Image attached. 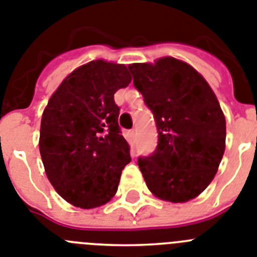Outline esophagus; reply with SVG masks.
Wrapping results in <instances>:
<instances>
[{
	"instance_id": "1",
	"label": "esophagus",
	"mask_w": 257,
	"mask_h": 257,
	"mask_svg": "<svg viewBox=\"0 0 257 257\" xmlns=\"http://www.w3.org/2000/svg\"><path fill=\"white\" fill-rule=\"evenodd\" d=\"M136 135H137V132H136V129H132V131H131V137L133 138V140H136Z\"/></svg>"
}]
</instances>
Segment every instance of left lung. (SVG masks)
<instances>
[{
  "label": "left lung",
  "mask_w": 257,
  "mask_h": 257,
  "mask_svg": "<svg viewBox=\"0 0 257 257\" xmlns=\"http://www.w3.org/2000/svg\"><path fill=\"white\" fill-rule=\"evenodd\" d=\"M128 68L158 128L156 150L138 158L149 190L167 202L194 199L211 184L225 151L226 122L215 93L176 58Z\"/></svg>",
  "instance_id": "obj_1"
}]
</instances>
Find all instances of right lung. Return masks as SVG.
<instances>
[{
    "mask_svg": "<svg viewBox=\"0 0 257 257\" xmlns=\"http://www.w3.org/2000/svg\"><path fill=\"white\" fill-rule=\"evenodd\" d=\"M132 77L124 64L91 61L62 81L44 110L40 154L49 181L72 206L101 207L131 162L113 94Z\"/></svg>",
    "mask_w": 257,
    "mask_h": 257,
    "instance_id": "add662e5",
    "label": "right lung"
}]
</instances>
